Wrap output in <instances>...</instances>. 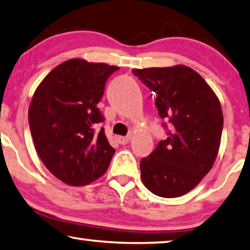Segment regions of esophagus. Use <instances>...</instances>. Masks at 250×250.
<instances>
[{"label":"esophagus","instance_id":"1","mask_svg":"<svg viewBox=\"0 0 250 250\" xmlns=\"http://www.w3.org/2000/svg\"><path fill=\"white\" fill-rule=\"evenodd\" d=\"M130 138H132V135H128V136H120L117 137V142L121 144V145H126L130 142Z\"/></svg>","mask_w":250,"mask_h":250}]
</instances>
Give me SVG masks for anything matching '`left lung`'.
<instances>
[{
	"label": "left lung",
	"mask_w": 250,
	"mask_h": 250,
	"mask_svg": "<svg viewBox=\"0 0 250 250\" xmlns=\"http://www.w3.org/2000/svg\"><path fill=\"white\" fill-rule=\"evenodd\" d=\"M133 73L155 92L159 116L170 125L168 138L141 161L143 183L156 195L178 198L194 189L213 167L223 130L221 103L187 65L133 69Z\"/></svg>",
	"instance_id": "left-lung-1"
}]
</instances>
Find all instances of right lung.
I'll return each mask as SVG.
<instances>
[{"label": "right lung", "instance_id": "add662e5", "mask_svg": "<svg viewBox=\"0 0 250 250\" xmlns=\"http://www.w3.org/2000/svg\"><path fill=\"white\" fill-rule=\"evenodd\" d=\"M120 69L70 59L51 70L35 91L28 123L46 168L64 183L86 186L106 172L115 149L109 145L98 103L105 83Z\"/></svg>", "mask_w": 250, "mask_h": 250}]
</instances>
